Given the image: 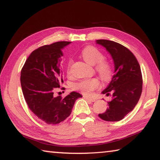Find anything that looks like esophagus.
<instances>
[{
    "mask_svg": "<svg viewBox=\"0 0 160 160\" xmlns=\"http://www.w3.org/2000/svg\"><path fill=\"white\" fill-rule=\"evenodd\" d=\"M83 97H84V98H85V99H88V100H90V101L92 102H95V101H96V99H95L92 98V97H87V96H83Z\"/></svg>",
    "mask_w": 160,
    "mask_h": 160,
    "instance_id": "1",
    "label": "esophagus"
}]
</instances>
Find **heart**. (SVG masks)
I'll return each mask as SVG.
<instances>
[{
    "instance_id": "1",
    "label": "heart",
    "mask_w": 160,
    "mask_h": 160,
    "mask_svg": "<svg viewBox=\"0 0 160 160\" xmlns=\"http://www.w3.org/2000/svg\"><path fill=\"white\" fill-rule=\"evenodd\" d=\"M82 58L87 63L94 66V68L102 80L107 82L112 76L113 68L110 62L104 59V56L101 51L92 46H88L82 49L81 52ZM72 63V59H70L67 65V73L70 74V67ZM100 82L97 78L81 80L72 85L73 90L80 92L85 95H90L92 92L99 87Z\"/></svg>"
}]
</instances>
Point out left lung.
Segmentation results:
<instances>
[{"label":"left lung","instance_id":"left-lung-1","mask_svg":"<svg viewBox=\"0 0 160 160\" xmlns=\"http://www.w3.org/2000/svg\"><path fill=\"white\" fill-rule=\"evenodd\" d=\"M97 44L106 48L114 63V75L109 85L102 92L107 96L109 108L99 118L107 121H118L134 109L142 93V77L137 58L128 48L117 42L106 39L97 40Z\"/></svg>","mask_w":160,"mask_h":160}]
</instances>
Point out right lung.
Segmentation results:
<instances>
[{
    "instance_id": "add662e5",
    "label": "right lung",
    "mask_w": 160,
    "mask_h": 160,
    "mask_svg": "<svg viewBox=\"0 0 160 160\" xmlns=\"http://www.w3.org/2000/svg\"><path fill=\"white\" fill-rule=\"evenodd\" d=\"M70 43L58 42L37 48L21 70V87L27 104L38 118L47 124H58L64 121L71 113L76 99L82 97L75 92L63 98L53 94L63 82L62 48Z\"/></svg>"
}]
</instances>
